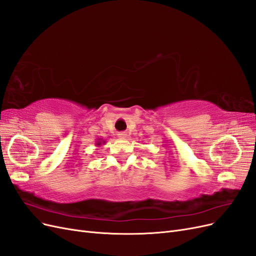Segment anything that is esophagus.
I'll return each instance as SVG.
<instances>
[{
    "mask_svg": "<svg viewBox=\"0 0 256 256\" xmlns=\"http://www.w3.org/2000/svg\"><path fill=\"white\" fill-rule=\"evenodd\" d=\"M118 136L120 138H127V134H126V132H120V134H118Z\"/></svg>",
    "mask_w": 256,
    "mask_h": 256,
    "instance_id": "34e87169",
    "label": "esophagus"
}]
</instances>
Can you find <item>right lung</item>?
<instances>
[{
    "label": "right lung",
    "instance_id": "obj_1",
    "mask_svg": "<svg viewBox=\"0 0 256 256\" xmlns=\"http://www.w3.org/2000/svg\"><path fill=\"white\" fill-rule=\"evenodd\" d=\"M104 143H106V141L102 140V138H98V140L96 141V146H97V147H100L102 145H104Z\"/></svg>",
    "mask_w": 256,
    "mask_h": 256
}]
</instances>
